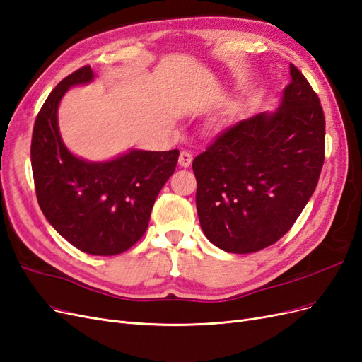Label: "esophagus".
<instances>
[{
  "label": "esophagus",
  "instance_id": "esophagus-1",
  "mask_svg": "<svg viewBox=\"0 0 362 362\" xmlns=\"http://www.w3.org/2000/svg\"><path fill=\"white\" fill-rule=\"evenodd\" d=\"M192 161H193V156L190 154V152L189 151H182L181 154H180V160H178L180 166L181 168H189L190 164H192Z\"/></svg>",
  "mask_w": 362,
  "mask_h": 362
}]
</instances>
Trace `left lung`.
Here are the masks:
<instances>
[{"label":"left lung","mask_w":362,"mask_h":362,"mask_svg":"<svg viewBox=\"0 0 362 362\" xmlns=\"http://www.w3.org/2000/svg\"><path fill=\"white\" fill-rule=\"evenodd\" d=\"M290 75L275 113H259L223 129L193 160L202 231L231 254H252L276 243L319 182L323 108L293 63Z\"/></svg>","instance_id":"8db88e82"}]
</instances>
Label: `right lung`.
Instances as JSON below:
<instances>
[{"label":"right lung","instance_id":"obj_1","mask_svg":"<svg viewBox=\"0 0 362 362\" xmlns=\"http://www.w3.org/2000/svg\"><path fill=\"white\" fill-rule=\"evenodd\" d=\"M89 64L63 78L43 103L31 137L37 202L54 229L90 255H119L146 233L152 206L180 151H129L107 163L76 158L63 145L57 108L71 86L89 83Z\"/></svg>","mask_w":362,"mask_h":362}]
</instances>
